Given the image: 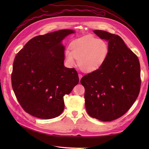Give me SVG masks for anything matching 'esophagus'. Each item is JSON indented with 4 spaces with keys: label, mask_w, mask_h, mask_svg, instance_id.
<instances>
[{
    "label": "esophagus",
    "mask_w": 149,
    "mask_h": 149,
    "mask_svg": "<svg viewBox=\"0 0 149 149\" xmlns=\"http://www.w3.org/2000/svg\"><path fill=\"white\" fill-rule=\"evenodd\" d=\"M78 76H79V81H80V79H81V78H82V74H78Z\"/></svg>",
    "instance_id": "34e87169"
}]
</instances>
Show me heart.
<instances>
[{
  "instance_id": "obj_1",
  "label": "heart",
  "mask_w": 149,
  "mask_h": 149,
  "mask_svg": "<svg viewBox=\"0 0 149 149\" xmlns=\"http://www.w3.org/2000/svg\"><path fill=\"white\" fill-rule=\"evenodd\" d=\"M70 49L65 51L67 64L73 67L76 60L80 69L91 73L99 70L104 63L109 53V46L104 40L92 35H86L74 40L71 43Z\"/></svg>"
}]
</instances>
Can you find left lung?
Wrapping results in <instances>:
<instances>
[{"instance_id": "obj_1", "label": "left lung", "mask_w": 149, "mask_h": 149, "mask_svg": "<svg viewBox=\"0 0 149 149\" xmlns=\"http://www.w3.org/2000/svg\"><path fill=\"white\" fill-rule=\"evenodd\" d=\"M93 32L108 42L109 53L100 69L84 76L88 114L101 121L123 116L137 98L141 88V67L137 56L119 36L103 30Z\"/></svg>"}]
</instances>
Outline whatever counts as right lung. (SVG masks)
Instances as JSON below:
<instances>
[{"mask_svg": "<svg viewBox=\"0 0 149 149\" xmlns=\"http://www.w3.org/2000/svg\"><path fill=\"white\" fill-rule=\"evenodd\" d=\"M75 33L65 29L38 35L26 43L13 64L12 88L18 101L29 114L49 119L64 110L63 97L79 83L74 68L64 66L62 42Z\"/></svg>", "mask_w": 149, "mask_h": 149, "instance_id": "add662e5", "label": "right lung"}]
</instances>
